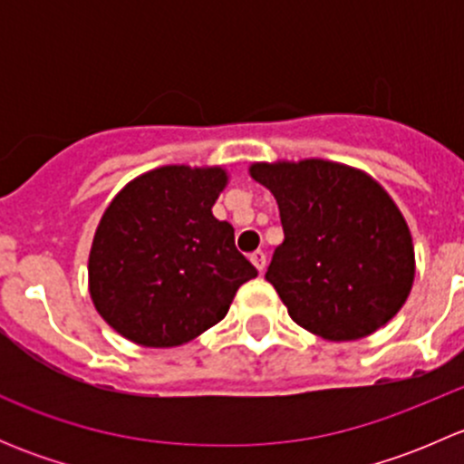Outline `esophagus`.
I'll return each mask as SVG.
<instances>
[{
	"instance_id": "obj_1",
	"label": "esophagus",
	"mask_w": 464,
	"mask_h": 464,
	"mask_svg": "<svg viewBox=\"0 0 464 464\" xmlns=\"http://www.w3.org/2000/svg\"><path fill=\"white\" fill-rule=\"evenodd\" d=\"M251 262L256 265V269L262 271L266 266V254H265V251H260V249L254 251V254H251Z\"/></svg>"
}]
</instances>
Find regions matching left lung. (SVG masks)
Listing matches in <instances>:
<instances>
[{
	"label": "left lung",
	"mask_w": 464,
	"mask_h": 464,
	"mask_svg": "<svg viewBox=\"0 0 464 464\" xmlns=\"http://www.w3.org/2000/svg\"><path fill=\"white\" fill-rule=\"evenodd\" d=\"M285 240L265 278L289 316L327 341L372 334L400 312L415 276L411 231L386 190L341 163H254Z\"/></svg>",
	"instance_id": "8db88e82"
}]
</instances>
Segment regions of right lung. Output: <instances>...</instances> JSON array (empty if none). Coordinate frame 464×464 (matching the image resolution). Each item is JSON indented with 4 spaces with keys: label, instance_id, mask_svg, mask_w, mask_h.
<instances>
[{
    "label": "right lung",
    "instance_id": "obj_1",
    "mask_svg": "<svg viewBox=\"0 0 464 464\" xmlns=\"http://www.w3.org/2000/svg\"><path fill=\"white\" fill-rule=\"evenodd\" d=\"M222 168L163 166L130 181L107 206L89 254V294L119 334L172 348L227 316L258 269L213 218Z\"/></svg>",
    "mask_w": 464,
    "mask_h": 464
}]
</instances>
